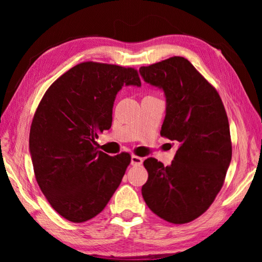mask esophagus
I'll use <instances>...</instances> for the list:
<instances>
[{"mask_svg":"<svg viewBox=\"0 0 262 262\" xmlns=\"http://www.w3.org/2000/svg\"><path fill=\"white\" fill-rule=\"evenodd\" d=\"M142 163H143V159H142L139 156H135V155H133L132 158H130L132 165H141Z\"/></svg>","mask_w":262,"mask_h":262,"instance_id":"esophagus-1","label":"esophagus"}]
</instances>
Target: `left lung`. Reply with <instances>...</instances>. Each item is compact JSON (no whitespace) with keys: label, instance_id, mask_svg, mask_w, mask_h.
<instances>
[{"label":"left lung","instance_id":"1","mask_svg":"<svg viewBox=\"0 0 262 262\" xmlns=\"http://www.w3.org/2000/svg\"><path fill=\"white\" fill-rule=\"evenodd\" d=\"M145 83L164 92L161 135L179 143L170 165L144 161L145 203L161 219L184 224L210 207L231 162L230 127L220 95L188 60L173 56L140 68Z\"/></svg>","mask_w":262,"mask_h":262}]
</instances>
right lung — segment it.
Listing matches in <instances>:
<instances>
[{"instance_id": "1", "label": "right lung", "mask_w": 262, "mask_h": 262, "mask_svg": "<svg viewBox=\"0 0 262 262\" xmlns=\"http://www.w3.org/2000/svg\"><path fill=\"white\" fill-rule=\"evenodd\" d=\"M123 85L141 86L135 69L83 62L48 88L33 117L29 148L35 179L55 211L74 223L103 211L130 163L129 154L108 156L95 147L112 125Z\"/></svg>"}]
</instances>
